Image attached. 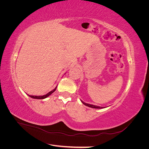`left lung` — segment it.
<instances>
[{
    "label": "left lung",
    "instance_id": "8db88e82",
    "mask_svg": "<svg viewBox=\"0 0 149 149\" xmlns=\"http://www.w3.org/2000/svg\"><path fill=\"white\" fill-rule=\"evenodd\" d=\"M81 102H83V104H84L85 106H87L88 107H92V108H95V109H102V108H104L103 107H100V106H94V105H93V104H88V103H85L83 101H81Z\"/></svg>",
    "mask_w": 149,
    "mask_h": 149
}]
</instances>
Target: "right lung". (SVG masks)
Masks as SVG:
<instances>
[{"label": "right lung", "mask_w": 149, "mask_h": 149, "mask_svg": "<svg viewBox=\"0 0 149 149\" xmlns=\"http://www.w3.org/2000/svg\"><path fill=\"white\" fill-rule=\"evenodd\" d=\"M57 87V86H56ZM56 87L54 89H53L52 91H51L50 92H49L48 93H47V94H45V95H43V96H31V95H28L30 97H31V98H33V99H38V100H43V99H45V98H46V97H47L48 96H49V95H50V94H52L54 91H55V90H56Z\"/></svg>", "instance_id": "1"}]
</instances>
